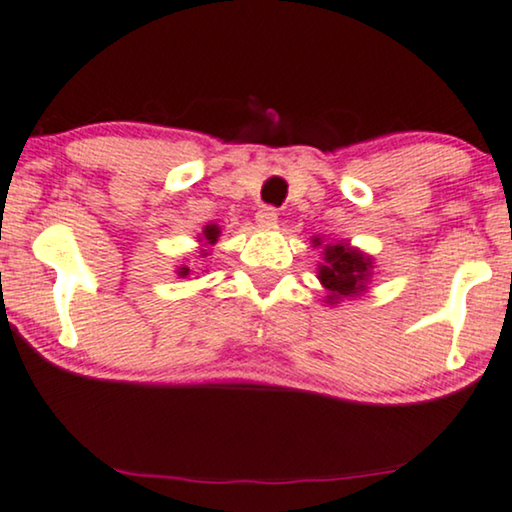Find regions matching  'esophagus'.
<instances>
[{"label": "esophagus", "mask_w": 512, "mask_h": 512, "mask_svg": "<svg viewBox=\"0 0 512 512\" xmlns=\"http://www.w3.org/2000/svg\"><path fill=\"white\" fill-rule=\"evenodd\" d=\"M276 219H278V212L274 208H264V210L257 212L255 222H257V226H264V229H269V226L276 224Z\"/></svg>", "instance_id": "obj_1"}]
</instances>
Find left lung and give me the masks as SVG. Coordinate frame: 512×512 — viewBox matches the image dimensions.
<instances>
[{"instance_id": "8db88e82", "label": "left lung", "mask_w": 512, "mask_h": 512, "mask_svg": "<svg viewBox=\"0 0 512 512\" xmlns=\"http://www.w3.org/2000/svg\"><path fill=\"white\" fill-rule=\"evenodd\" d=\"M312 243L319 248L323 241L319 236H314ZM321 255L323 262H319V267H316V278L328 290L326 304L335 307L342 300H352V297L366 293L373 276L371 255H366L364 250L354 248L347 241L326 243Z\"/></svg>"}]
</instances>
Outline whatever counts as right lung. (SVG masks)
I'll use <instances>...</instances> for the list:
<instances>
[{"label":"right lung","instance_id":"right-lung-1","mask_svg":"<svg viewBox=\"0 0 512 512\" xmlns=\"http://www.w3.org/2000/svg\"><path fill=\"white\" fill-rule=\"evenodd\" d=\"M219 234H222V231H219L217 224H208L203 231H200V234H198V243H200L198 252H200V255H198V257H208V255H210V245L217 243ZM189 274H191V269L186 267V264H179V267H177V276H179V278H186Z\"/></svg>","mask_w":512,"mask_h":512}]
</instances>
